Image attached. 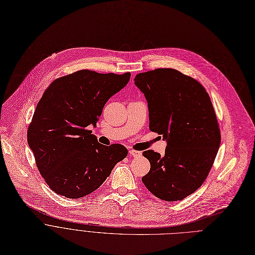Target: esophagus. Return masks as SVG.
Wrapping results in <instances>:
<instances>
[{
    "mask_svg": "<svg viewBox=\"0 0 255 255\" xmlns=\"http://www.w3.org/2000/svg\"><path fill=\"white\" fill-rule=\"evenodd\" d=\"M129 154H130V156L136 158V157H140L141 156V151L134 150V149H129Z\"/></svg>",
    "mask_w": 255,
    "mask_h": 255,
    "instance_id": "34e87169",
    "label": "esophagus"
}]
</instances>
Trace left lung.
Masks as SVG:
<instances>
[{
  "instance_id": "8db88e82",
  "label": "left lung",
  "mask_w": 255,
  "mask_h": 255,
  "mask_svg": "<svg viewBox=\"0 0 255 255\" xmlns=\"http://www.w3.org/2000/svg\"><path fill=\"white\" fill-rule=\"evenodd\" d=\"M134 84L147 101L149 129L167 140L164 156L142 152L150 169L141 181L161 200H183L205 181L221 142L210 96L200 82L172 68L139 73Z\"/></svg>"
}]
</instances>
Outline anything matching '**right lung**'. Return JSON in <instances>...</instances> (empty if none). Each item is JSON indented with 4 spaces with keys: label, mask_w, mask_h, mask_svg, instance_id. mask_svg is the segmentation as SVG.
Segmentation results:
<instances>
[{
    "label": "right lung",
    "mask_w": 255,
    "mask_h": 255,
    "mask_svg": "<svg viewBox=\"0 0 255 255\" xmlns=\"http://www.w3.org/2000/svg\"><path fill=\"white\" fill-rule=\"evenodd\" d=\"M130 73L79 70L55 79L43 93L28 128V144L45 182L60 196L78 199L98 189L128 156L123 144L103 145L86 128Z\"/></svg>",
    "instance_id": "obj_1"
}]
</instances>
